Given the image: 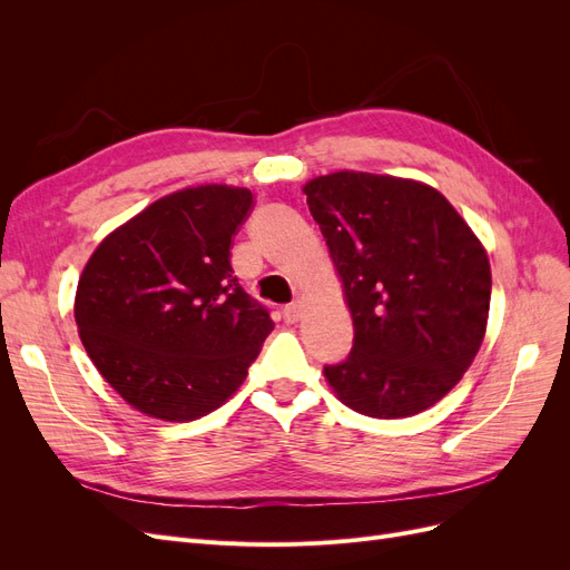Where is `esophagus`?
<instances>
[{
	"mask_svg": "<svg viewBox=\"0 0 570 570\" xmlns=\"http://www.w3.org/2000/svg\"><path fill=\"white\" fill-rule=\"evenodd\" d=\"M299 316H302V304H299V302H292V304H287V306L283 308L285 323H297Z\"/></svg>",
	"mask_w": 570,
	"mask_h": 570,
	"instance_id": "esophagus-1",
	"label": "esophagus"
}]
</instances>
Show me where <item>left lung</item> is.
<instances>
[{
  "label": "left lung",
  "instance_id": "obj_1",
  "mask_svg": "<svg viewBox=\"0 0 570 570\" xmlns=\"http://www.w3.org/2000/svg\"><path fill=\"white\" fill-rule=\"evenodd\" d=\"M354 321V347L323 375L371 419L438 404L488 331L490 258L469 223L421 180L335 170L304 187Z\"/></svg>",
  "mask_w": 570,
  "mask_h": 570
}]
</instances>
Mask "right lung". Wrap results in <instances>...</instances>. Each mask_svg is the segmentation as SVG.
<instances>
[{
	"mask_svg": "<svg viewBox=\"0 0 570 570\" xmlns=\"http://www.w3.org/2000/svg\"><path fill=\"white\" fill-rule=\"evenodd\" d=\"M252 206L247 187L178 189L111 230L80 273L82 347L151 419L185 423L226 404L273 331L230 266Z\"/></svg>",
	"mask_w": 570,
	"mask_h": 570,
	"instance_id": "add662e5",
	"label": "right lung"
}]
</instances>
